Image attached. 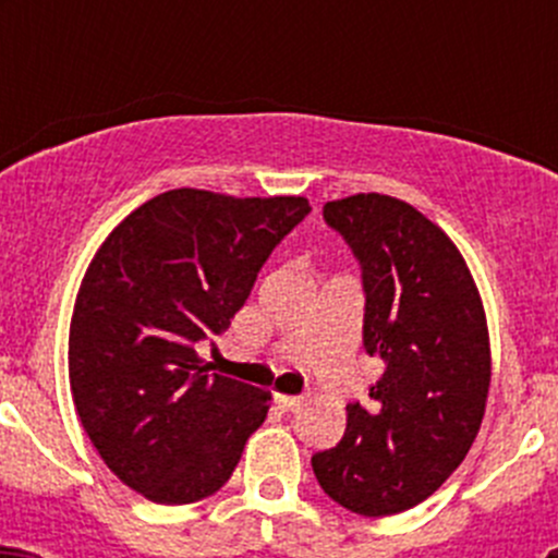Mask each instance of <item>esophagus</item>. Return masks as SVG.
Instances as JSON below:
<instances>
[{
	"label": "esophagus",
	"mask_w": 558,
	"mask_h": 558,
	"mask_svg": "<svg viewBox=\"0 0 558 558\" xmlns=\"http://www.w3.org/2000/svg\"><path fill=\"white\" fill-rule=\"evenodd\" d=\"M302 402H305V397H291V393H275V404H278L280 410H296Z\"/></svg>",
	"instance_id": "obj_1"
}]
</instances>
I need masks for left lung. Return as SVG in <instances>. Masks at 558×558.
Returning a JSON list of instances; mask_svg holds the SVG:
<instances>
[{
  "instance_id": "left-lung-1",
  "label": "left lung",
  "mask_w": 558,
  "mask_h": 558,
  "mask_svg": "<svg viewBox=\"0 0 558 558\" xmlns=\"http://www.w3.org/2000/svg\"><path fill=\"white\" fill-rule=\"evenodd\" d=\"M324 218L362 264L364 351L386 367L313 472L337 505L380 519L432 497L475 442L492 386L486 311L453 240L408 202L353 194Z\"/></svg>"
}]
</instances>
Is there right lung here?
Wrapping results in <instances>:
<instances>
[{"instance_id": "add662e5", "label": "right lung", "mask_w": 558, "mask_h": 558, "mask_svg": "<svg viewBox=\"0 0 558 558\" xmlns=\"http://www.w3.org/2000/svg\"><path fill=\"white\" fill-rule=\"evenodd\" d=\"M305 196L172 189L129 213L94 253L70 320V388L118 481L189 505L232 477L272 393L207 375L196 342L229 329Z\"/></svg>"}]
</instances>
